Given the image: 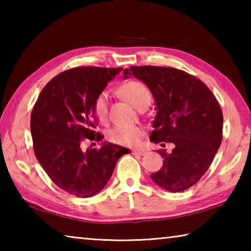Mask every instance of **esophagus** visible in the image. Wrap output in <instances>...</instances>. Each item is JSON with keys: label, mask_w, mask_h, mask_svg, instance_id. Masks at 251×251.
Returning a JSON list of instances; mask_svg holds the SVG:
<instances>
[{"label": "esophagus", "mask_w": 251, "mask_h": 251, "mask_svg": "<svg viewBox=\"0 0 251 251\" xmlns=\"http://www.w3.org/2000/svg\"><path fill=\"white\" fill-rule=\"evenodd\" d=\"M131 152H133L134 155L143 156V155L146 154V151H144V150H134V151H131Z\"/></svg>", "instance_id": "1"}]
</instances>
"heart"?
Listing matches in <instances>:
<instances>
[{
  "mask_svg": "<svg viewBox=\"0 0 251 251\" xmlns=\"http://www.w3.org/2000/svg\"><path fill=\"white\" fill-rule=\"evenodd\" d=\"M122 94L129 103L138 108L146 101H151V95L145 84L138 80H130L122 87ZM109 94L107 91L100 92L94 101V112L99 120L104 122L108 114ZM144 136V128L137 125L115 126L108 131L109 142L122 146H134L141 142Z\"/></svg>",
  "mask_w": 251,
  "mask_h": 251,
  "instance_id": "obj_1",
  "label": "heart"
}]
</instances>
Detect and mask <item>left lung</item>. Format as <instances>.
Wrapping results in <instances>:
<instances>
[{
	"label": "left lung",
	"mask_w": 251,
	"mask_h": 251,
	"mask_svg": "<svg viewBox=\"0 0 251 251\" xmlns=\"http://www.w3.org/2000/svg\"><path fill=\"white\" fill-rule=\"evenodd\" d=\"M147 85L156 104L151 141L172 143L171 152L158 151L163 166L151 177L168 192L188 189L203 176L223 139V112L201 79L173 67L130 66L124 71Z\"/></svg>",
	"instance_id": "left-lung-1"
}]
</instances>
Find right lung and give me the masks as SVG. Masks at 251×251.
<instances>
[{
	"label": "right lung",
	"mask_w": 251,
	"mask_h": 251,
	"mask_svg": "<svg viewBox=\"0 0 251 251\" xmlns=\"http://www.w3.org/2000/svg\"><path fill=\"white\" fill-rule=\"evenodd\" d=\"M123 69L80 66L62 72L45 85L31 115L34 154L55 185L77 197L100 193L117 160L129 150L105 142L83 151L84 138L100 142L94 101Z\"/></svg>",
	"instance_id": "1"
}]
</instances>
